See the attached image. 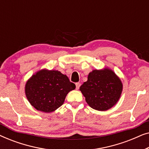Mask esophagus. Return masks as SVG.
Wrapping results in <instances>:
<instances>
[{"instance_id": "1", "label": "esophagus", "mask_w": 149, "mask_h": 149, "mask_svg": "<svg viewBox=\"0 0 149 149\" xmlns=\"http://www.w3.org/2000/svg\"><path fill=\"white\" fill-rule=\"evenodd\" d=\"M75 85H76V89H79V87H80V86H81V83H75Z\"/></svg>"}]
</instances>
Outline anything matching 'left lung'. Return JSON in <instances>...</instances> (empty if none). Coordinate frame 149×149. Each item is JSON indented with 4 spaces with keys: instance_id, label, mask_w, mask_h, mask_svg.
I'll return each mask as SVG.
<instances>
[{
    "instance_id": "obj_1",
    "label": "left lung",
    "mask_w": 149,
    "mask_h": 149,
    "mask_svg": "<svg viewBox=\"0 0 149 149\" xmlns=\"http://www.w3.org/2000/svg\"><path fill=\"white\" fill-rule=\"evenodd\" d=\"M123 85L113 71L94 70L88 75L87 81L80 87V91L89 107L104 111L113 107L121 96Z\"/></svg>"
}]
</instances>
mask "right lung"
Instances as JSON below:
<instances>
[{
  "label": "right lung",
  "instance_id": "obj_1",
  "mask_svg": "<svg viewBox=\"0 0 149 149\" xmlns=\"http://www.w3.org/2000/svg\"><path fill=\"white\" fill-rule=\"evenodd\" d=\"M75 85L58 70H41L27 81L25 87L28 100L38 111L51 113L64 103Z\"/></svg>",
  "mask_w": 149,
  "mask_h": 149
}]
</instances>
